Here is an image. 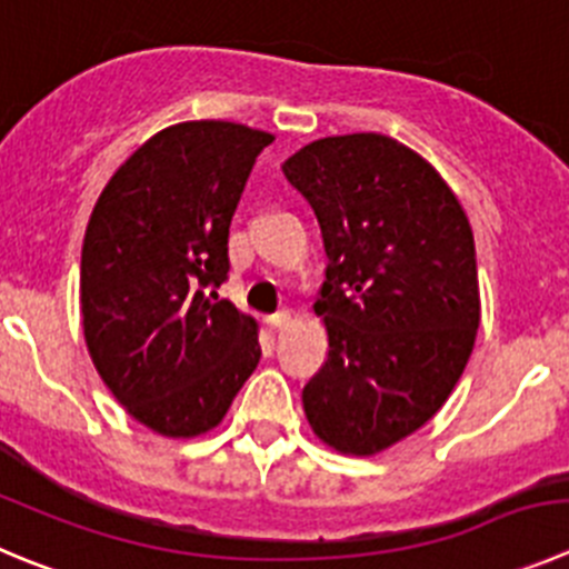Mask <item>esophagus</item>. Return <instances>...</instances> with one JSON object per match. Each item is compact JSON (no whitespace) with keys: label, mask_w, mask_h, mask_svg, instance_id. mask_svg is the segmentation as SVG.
Segmentation results:
<instances>
[{"label":"esophagus","mask_w":569,"mask_h":569,"mask_svg":"<svg viewBox=\"0 0 569 569\" xmlns=\"http://www.w3.org/2000/svg\"><path fill=\"white\" fill-rule=\"evenodd\" d=\"M289 322H291V315H289V311H278V315L267 317L269 331H283V328L289 326Z\"/></svg>","instance_id":"esophagus-1"}]
</instances>
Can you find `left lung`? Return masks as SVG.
Here are the masks:
<instances>
[{"instance_id": "left-lung-1", "label": "left lung", "mask_w": 569, "mask_h": 569, "mask_svg": "<svg viewBox=\"0 0 569 569\" xmlns=\"http://www.w3.org/2000/svg\"><path fill=\"white\" fill-rule=\"evenodd\" d=\"M280 168L326 249L315 315L328 353L302 410L333 452L370 458L418 432L463 376L480 328L471 224L446 179L392 137H322Z\"/></svg>"}]
</instances>
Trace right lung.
Here are the masks:
<instances>
[{
	"instance_id": "obj_1",
	"label": "right lung",
	"mask_w": 569,
	"mask_h": 569,
	"mask_svg": "<svg viewBox=\"0 0 569 569\" xmlns=\"http://www.w3.org/2000/svg\"><path fill=\"white\" fill-rule=\"evenodd\" d=\"M274 134L227 120L157 131L106 182L81 252V326L117 405L162 438L224 421L260 359L258 322L207 286L230 272L227 236Z\"/></svg>"
}]
</instances>
